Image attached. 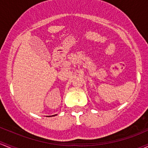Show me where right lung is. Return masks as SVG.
Returning a JSON list of instances; mask_svg holds the SVG:
<instances>
[{
	"label": "right lung",
	"mask_w": 148,
	"mask_h": 148,
	"mask_svg": "<svg viewBox=\"0 0 148 148\" xmlns=\"http://www.w3.org/2000/svg\"><path fill=\"white\" fill-rule=\"evenodd\" d=\"M56 115H57V114H55V115H52V116H56Z\"/></svg>",
	"instance_id": "right-lung-1"
}]
</instances>
